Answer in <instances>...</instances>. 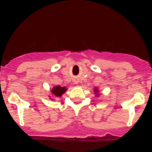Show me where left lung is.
<instances>
[{"label":"left lung","mask_w":152,"mask_h":152,"mask_svg":"<svg viewBox=\"0 0 152 152\" xmlns=\"http://www.w3.org/2000/svg\"><path fill=\"white\" fill-rule=\"evenodd\" d=\"M95 92H98V90H97V89H95Z\"/></svg>","instance_id":"left-lung-1"}]
</instances>
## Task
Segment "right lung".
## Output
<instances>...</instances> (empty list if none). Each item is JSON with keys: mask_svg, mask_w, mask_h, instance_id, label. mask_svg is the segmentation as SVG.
<instances>
[{"mask_svg": "<svg viewBox=\"0 0 152 152\" xmlns=\"http://www.w3.org/2000/svg\"><path fill=\"white\" fill-rule=\"evenodd\" d=\"M66 91V88L64 87H60V86H57L55 88H53V90L51 91H52V94L56 97H61Z\"/></svg>", "mask_w": 152, "mask_h": 152, "instance_id": "right-lung-1", "label": "right lung"}]
</instances>
